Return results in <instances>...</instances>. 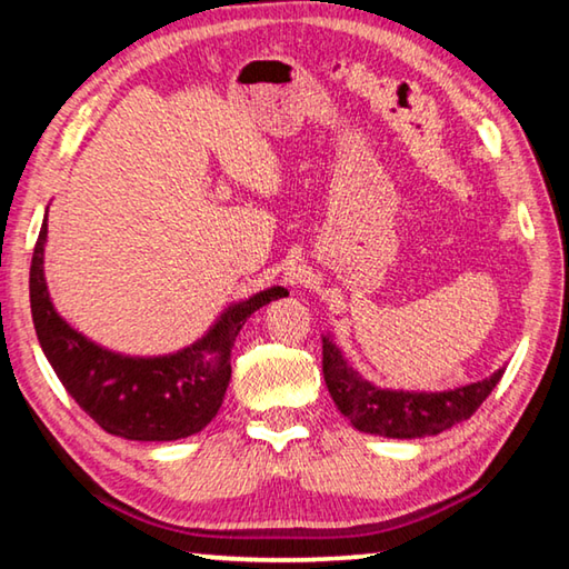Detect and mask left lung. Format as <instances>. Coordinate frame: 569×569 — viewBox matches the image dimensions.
I'll use <instances>...</instances> for the list:
<instances>
[{
	"label": "left lung",
	"mask_w": 569,
	"mask_h": 569,
	"mask_svg": "<svg viewBox=\"0 0 569 569\" xmlns=\"http://www.w3.org/2000/svg\"><path fill=\"white\" fill-rule=\"evenodd\" d=\"M505 369L449 391H397L366 381L343 359L331 336H323V379L336 407L363 435L389 439L435 437L469 419L502 379Z\"/></svg>",
	"instance_id": "obj_1"
}]
</instances>
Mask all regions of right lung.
Returning <instances> with one entry per match:
<instances>
[{"label": "right lung", "instance_id": "right-lung-1", "mask_svg": "<svg viewBox=\"0 0 569 569\" xmlns=\"http://www.w3.org/2000/svg\"><path fill=\"white\" fill-rule=\"evenodd\" d=\"M47 213L30 268V303L37 339L67 393L108 435L132 441H176L206 429L223 403L230 351L250 313L286 288L271 286L230 303L203 339L166 356H124L74 331L47 291Z\"/></svg>", "mask_w": 569, "mask_h": 569}]
</instances>
